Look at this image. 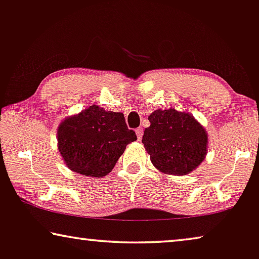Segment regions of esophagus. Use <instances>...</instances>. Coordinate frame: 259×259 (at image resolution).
Segmentation results:
<instances>
[{"label":"esophagus","mask_w":259,"mask_h":259,"mask_svg":"<svg viewBox=\"0 0 259 259\" xmlns=\"http://www.w3.org/2000/svg\"><path fill=\"white\" fill-rule=\"evenodd\" d=\"M136 135H137L138 140H142V137H143V129L142 128L136 129Z\"/></svg>","instance_id":"34e87169"}]
</instances>
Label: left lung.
Returning a JSON list of instances; mask_svg holds the SVG:
<instances>
[{"mask_svg": "<svg viewBox=\"0 0 259 259\" xmlns=\"http://www.w3.org/2000/svg\"><path fill=\"white\" fill-rule=\"evenodd\" d=\"M142 143L160 172L185 176L202 163L207 154V134L191 114L158 109L149 116Z\"/></svg>", "mask_w": 259, "mask_h": 259, "instance_id": "left-lung-1", "label": "left lung"}]
</instances>
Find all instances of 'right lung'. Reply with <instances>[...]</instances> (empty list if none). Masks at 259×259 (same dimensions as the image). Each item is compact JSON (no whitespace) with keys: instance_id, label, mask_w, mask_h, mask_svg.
<instances>
[{"instance_id":"right-lung-1","label":"right lung","mask_w":259,"mask_h":259,"mask_svg":"<svg viewBox=\"0 0 259 259\" xmlns=\"http://www.w3.org/2000/svg\"><path fill=\"white\" fill-rule=\"evenodd\" d=\"M136 140L124 115L96 105L66 118L58 128V149L67 167L96 178L111 172L125 146Z\"/></svg>"}]
</instances>
